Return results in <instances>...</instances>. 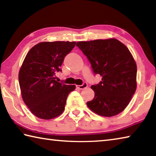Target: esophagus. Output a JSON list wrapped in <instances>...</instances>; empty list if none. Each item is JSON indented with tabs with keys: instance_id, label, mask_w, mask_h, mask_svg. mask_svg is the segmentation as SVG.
<instances>
[{
	"instance_id": "34e87169",
	"label": "esophagus",
	"mask_w": 156,
	"mask_h": 156,
	"mask_svg": "<svg viewBox=\"0 0 156 156\" xmlns=\"http://www.w3.org/2000/svg\"><path fill=\"white\" fill-rule=\"evenodd\" d=\"M87 86H88L87 83H83V84H81V85H76V87L78 88V89H83L84 88L87 87Z\"/></svg>"
}]
</instances>
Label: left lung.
Returning <instances> with one entry per match:
<instances>
[{"instance_id":"1","label":"left lung","mask_w":156,"mask_h":156,"mask_svg":"<svg viewBox=\"0 0 156 156\" xmlns=\"http://www.w3.org/2000/svg\"><path fill=\"white\" fill-rule=\"evenodd\" d=\"M76 46L90 62L94 74L102 76L91 87L95 95L87 102L88 107L106 117L122 112L136 89V63L127 47L115 38L78 42Z\"/></svg>"}]
</instances>
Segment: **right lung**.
<instances>
[{
	"label": "right lung",
	"instance_id": "1",
	"mask_svg": "<svg viewBox=\"0 0 156 156\" xmlns=\"http://www.w3.org/2000/svg\"><path fill=\"white\" fill-rule=\"evenodd\" d=\"M76 42H43L34 46L21 66L18 80L23 101L36 117L52 119L65 109L68 95L76 88L56 80V73Z\"/></svg>",
	"mask_w": 156,
	"mask_h": 156
}]
</instances>
